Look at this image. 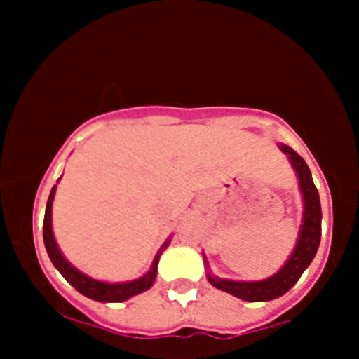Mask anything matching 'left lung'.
I'll return each instance as SVG.
<instances>
[{"label": "left lung", "instance_id": "obj_1", "mask_svg": "<svg viewBox=\"0 0 359 359\" xmlns=\"http://www.w3.org/2000/svg\"><path fill=\"white\" fill-rule=\"evenodd\" d=\"M280 149L290 159L293 170L299 177L300 193H302L304 200L302 226H300L299 238H297V245L293 248L290 259L285 262V266L276 274L260 281H233L212 276L210 273L206 274V278H208L213 287L231 293V295L238 297L241 300H247V302H267V300L285 295L299 281L304 271L309 267L314 255H316L318 247H320L321 205L320 194H318L316 186L313 182L309 166L292 147L281 144Z\"/></svg>", "mask_w": 359, "mask_h": 359}]
</instances>
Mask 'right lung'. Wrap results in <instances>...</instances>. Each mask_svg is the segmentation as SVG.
<instances>
[{
	"label": "right lung",
	"instance_id": "1",
	"mask_svg": "<svg viewBox=\"0 0 359 359\" xmlns=\"http://www.w3.org/2000/svg\"><path fill=\"white\" fill-rule=\"evenodd\" d=\"M57 186L52 187V193H50L48 201H46V210H45V220H43V241H45V248L48 252L50 260H52L53 266L57 267L60 274L67 280L69 285L76 288L79 293H83L85 297L92 300H99V302H123V300L130 299V297L137 295V293H142L149 290L153 287L154 280H156L158 273V262L161 252L166 248V245L170 243V240L163 245L161 250L156 253L153 260V266L147 271L144 276L137 278L133 281H125V283H106V281L93 280V278L86 276L85 273L76 269L71 262L62 255V252L59 250L55 238H53L52 231V203L53 196H55Z\"/></svg>",
	"mask_w": 359,
	"mask_h": 359
}]
</instances>
